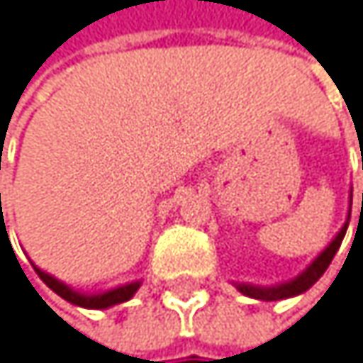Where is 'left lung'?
Returning <instances> with one entry per match:
<instances>
[{
    "mask_svg": "<svg viewBox=\"0 0 363 363\" xmlns=\"http://www.w3.org/2000/svg\"><path fill=\"white\" fill-rule=\"evenodd\" d=\"M347 225H349V223L342 225V230L338 232V237H335V239L318 254V258H316L301 275H297L295 279L284 281V284H279V286H252V284H237V289H239L243 295H247V297H252V299H260V301H279V299H289V297H295V295L306 293L310 286H314V284L318 281V277H320V275L327 271V267L331 264L335 252H338V247H340V243H342V239H345V235H347Z\"/></svg>",
    "mask_w": 363,
    "mask_h": 363,
    "instance_id": "1",
    "label": "left lung"
}]
</instances>
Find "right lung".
<instances>
[{"instance_id": "obj_1", "label": "right lung", "mask_w": 363, "mask_h": 363, "mask_svg": "<svg viewBox=\"0 0 363 363\" xmlns=\"http://www.w3.org/2000/svg\"><path fill=\"white\" fill-rule=\"evenodd\" d=\"M38 277L47 284V286L57 293L62 299L74 303V306H82V308H96V310H103V308H109V306H116V303H122V301H128L140 289V281H131L126 284V286H120V289H113V291H107V293H101V295H82L72 289H68L66 284H62L60 279H55L53 275L40 271L38 267H34Z\"/></svg>"}]
</instances>
